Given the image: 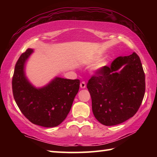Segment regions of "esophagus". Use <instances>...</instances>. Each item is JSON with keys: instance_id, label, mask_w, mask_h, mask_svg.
<instances>
[{"instance_id": "obj_1", "label": "esophagus", "mask_w": 157, "mask_h": 157, "mask_svg": "<svg viewBox=\"0 0 157 157\" xmlns=\"http://www.w3.org/2000/svg\"><path fill=\"white\" fill-rule=\"evenodd\" d=\"M80 87L82 89H84L85 87H86V83H85V82H82L80 83Z\"/></svg>"}]
</instances>
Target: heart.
Wrapping results in <instances>:
<instances>
[{
    "label": "heart",
    "mask_w": 157,
    "mask_h": 157,
    "mask_svg": "<svg viewBox=\"0 0 157 157\" xmlns=\"http://www.w3.org/2000/svg\"><path fill=\"white\" fill-rule=\"evenodd\" d=\"M101 59V57H95L94 59V60H93V62H98V61H100ZM107 63V62H102V63H101L100 64V66H105V65H106Z\"/></svg>",
    "instance_id": "heart-1"
}]
</instances>
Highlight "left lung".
Instances as JSON below:
<instances>
[{
    "mask_svg": "<svg viewBox=\"0 0 157 157\" xmlns=\"http://www.w3.org/2000/svg\"><path fill=\"white\" fill-rule=\"evenodd\" d=\"M86 86L93 113L101 124L112 126L128 120L139 110L145 95V73L139 55L134 52L116 58L109 66L98 69Z\"/></svg>",
    "mask_w": 157,
    "mask_h": 157,
    "instance_id": "obj_1",
    "label": "left lung"
}]
</instances>
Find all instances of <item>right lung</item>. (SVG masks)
Segmentation results:
<instances>
[{
    "label": "right lung",
    "instance_id": "1",
    "mask_svg": "<svg viewBox=\"0 0 157 157\" xmlns=\"http://www.w3.org/2000/svg\"><path fill=\"white\" fill-rule=\"evenodd\" d=\"M33 52V49L26 50L16 63L12 81L13 95L19 109L31 123L56 127L70 111L79 91V80L56 78L43 88H34L24 73L25 62Z\"/></svg>",
    "mask_w": 157,
    "mask_h": 157
}]
</instances>
